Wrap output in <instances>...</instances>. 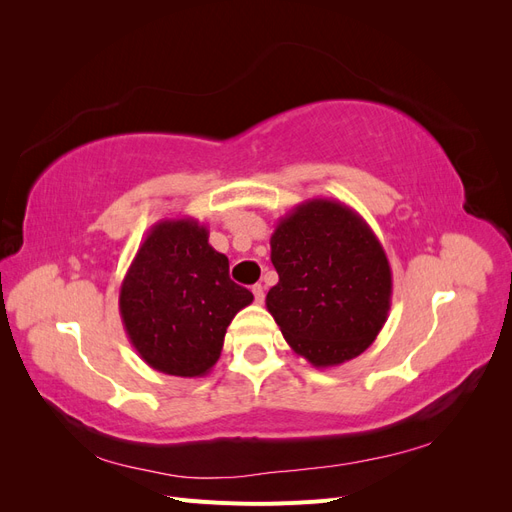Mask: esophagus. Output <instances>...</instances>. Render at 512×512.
I'll use <instances>...</instances> for the list:
<instances>
[{"mask_svg": "<svg viewBox=\"0 0 512 512\" xmlns=\"http://www.w3.org/2000/svg\"><path fill=\"white\" fill-rule=\"evenodd\" d=\"M252 292H254V299H256V303H262V301H265V286H262V284H256V286L252 288Z\"/></svg>", "mask_w": 512, "mask_h": 512, "instance_id": "34e87169", "label": "esophagus"}]
</instances>
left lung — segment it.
Masks as SVG:
<instances>
[{"mask_svg": "<svg viewBox=\"0 0 512 512\" xmlns=\"http://www.w3.org/2000/svg\"><path fill=\"white\" fill-rule=\"evenodd\" d=\"M271 262L280 282L267 309L299 356L324 369L374 344L389 318L393 273L354 209L333 198L297 205L273 230Z\"/></svg>", "mask_w": 512, "mask_h": 512, "instance_id": "left-lung-1", "label": "left lung"}]
</instances>
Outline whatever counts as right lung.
I'll return each mask as SVG.
<instances>
[{"label":"right lung","instance_id":"add662e5","mask_svg":"<svg viewBox=\"0 0 512 512\" xmlns=\"http://www.w3.org/2000/svg\"><path fill=\"white\" fill-rule=\"evenodd\" d=\"M254 294L228 275V258L194 218L160 220L143 239L119 290L123 329L156 371L200 378L218 363L232 318Z\"/></svg>","mask_w":512,"mask_h":512}]
</instances>
